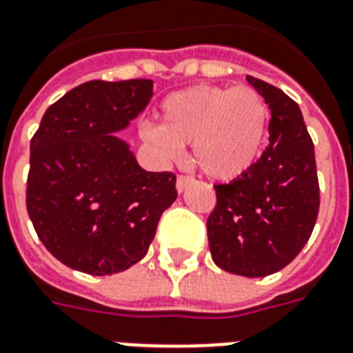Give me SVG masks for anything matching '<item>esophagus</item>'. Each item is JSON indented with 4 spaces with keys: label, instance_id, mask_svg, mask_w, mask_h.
I'll use <instances>...</instances> for the list:
<instances>
[{
    "label": "esophagus",
    "instance_id": "34e87169",
    "mask_svg": "<svg viewBox=\"0 0 353 353\" xmlns=\"http://www.w3.org/2000/svg\"><path fill=\"white\" fill-rule=\"evenodd\" d=\"M192 177H188V176H179L177 177V181H176V188H177V192L181 194V192H185L190 185H192Z\"/></svg>",
    "mask_w": 353,
    "mask_h": 353
}]
</instances>
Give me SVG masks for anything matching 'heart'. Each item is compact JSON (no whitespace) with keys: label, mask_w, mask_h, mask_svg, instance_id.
<instances>
[{"label":"heart","mask_w":353,"mask_h":353,"mask_svg":"<svg viewBox=\"0 0 353 353\" xmlns=\"http://www.w3.org/2000/svg\"><path fill=\"white\" fill-rule=\"evenodd\" d=\"M159 128L141 137L161 157H181L192 146L194 165L216 181H235L252 172L265 152L270 112L250 87H200L170 94L161 103Z\"/></svg>","instance_id":"obj_1"}]
</instances>
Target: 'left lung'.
Wrapping results in <instances>:
<instances>
[{
	"mask_svg": "<svg viewBox=\"0 0 353 353\" xmlns=\"http://www.w3.org/2000/svg\"><path fill=\"white\" fill-rule=\"evenodd\" d=\"M270 111L268 146L246 176L216 185L207 220L212 261L246 278L278 272L302 252L319 216L314 146L296 101L248 77Z\"/></svg>",
	"mask_w": 353,
	"mask_h": 353,
	"instance_id": "8db88e82",
	"label": "left lung"
}]
</instances>
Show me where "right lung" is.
Instances as JSON below:
<instances>
[{
	"instance_id": "right-lung-1",
	"label": "right lung",
	"mask_w": 353,
	"mask_h": 353,
	"mask_svg": "<svg viewBox=\"0 0 353 353\" xmlns=\"http://www.w3.org/2000/svg\"><path fill=\"white\" fill-rule=\"evenodd\" d=\"M153 98V81H88L48 107L31 141L27 212L63 265L111 276L148 254L176 176L148 172L117 133Z\"/></svg>"
}]
</instances>
